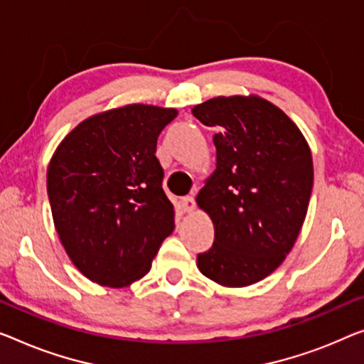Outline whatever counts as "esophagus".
Here are the masks:
<instances>
[{
	"label": "esophagus",
	"instance_id": "obj_1",
	"mask_svg": "<svg viewBox=\"0 0 364 364\" xmlns=\"http://www.w3.org/2000/svg\"><path fill=\"white\" fill-rule=\"evenodd\" d=\"M181 208L184 213H193L194 208H196V200H194L193 196H184L181 199Z\"/></svg>",
	"mask_w": 364,
	"mask_h": 364
}]
</instances>
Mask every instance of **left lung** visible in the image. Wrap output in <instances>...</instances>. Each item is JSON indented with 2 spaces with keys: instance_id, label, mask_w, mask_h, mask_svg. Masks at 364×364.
<instances>
[{
  "instance_id": "obj_1",
  "label": "left lung",
  "mask_w": 364,
  "mask_h": 364,
  "mask_svg": "<svg viewBox=\"0 0 364 364\" xmlns=\"http://www.w3.org/2000/svg\"><path fill=\"white\" fill-rule=\"evenodd\" d=\"M215 127V171L198 194L214 243L198 255L204 276L227 287L267 278L291 252L312 193L311 149L286 114L258 96H219L193 107Z\"/></svg>"
}]
</instances>
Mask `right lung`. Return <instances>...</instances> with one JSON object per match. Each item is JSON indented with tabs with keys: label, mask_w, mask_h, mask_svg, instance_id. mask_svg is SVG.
<instances>
[{
	"label": "right lung",
	"mask_w": 364,
	"mask_h": 364,
	"mask_svg": "<svg viewBox=\"0 0 364 364\" xmlns=\"http://www.w3.org/2000/svg\"><path fill=\"white\" fill-rule=\"evenodd\" d=\"M176 109L127 105L78 124L47 170L53 224L65 252L86 278L124 287L144 278L175 210L155 156Z\"/></svg>",
	"instance_id": "add662e5"
}]
</instances>
